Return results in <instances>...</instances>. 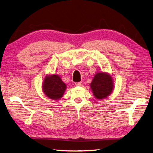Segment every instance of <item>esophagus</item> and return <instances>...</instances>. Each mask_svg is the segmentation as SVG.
Masks as SVG:
<instances>
[{
    "instance_id": "34e87169",
    "label": "esophagus",
    "mask_w": 153,
    "mask_h": 153,
    "mask_svg": "<svg viewBox=\"0 0 153 153\" xmlns=\"http://www.w3.org/2000/svg\"><path fill=\"white\" fill-rule=\"evenodd\" d=\"M75 84H76V86H82V82H77Z\"/></svg>"
}]
</instances>
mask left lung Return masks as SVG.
<instances>
[{"instance_id":"1","label":"left lung","mask_w":153,"mask_h":153,"mask_svg":"<svg viewBox=\"0 0 153 153\" xmlns=\"http://www.w3.org/2000/svg\"><path fill=\"white\" fill-rule=\"evenodd\" d=\"M114 81L112 76L105 72H98L90 84L93 95L96 99L102 100L107 98L114 90Z\"/></svg>"}]
</instances>
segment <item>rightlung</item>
Returning <instances> with one entry per match:
<instances>
[{
    "instance_id": "right-lung-1",
    "label": "right lung",
    "mask_w": 153,
    "mask_h": 153,
    "mask_svg": "<svg viewBox=\"0 0 153 153\" xmlns=\"http://www.w3.org/2000/svg\"><path fill=\"white\" fill-rule=\"evenodd\" d=\"M66 88L67 85L56 74L46 76L42 84L44 94L53 100H58L62 98Z\"/></svg>"
}]
</instances>
